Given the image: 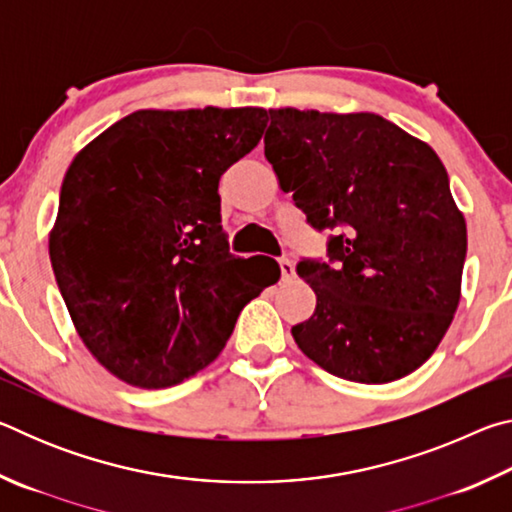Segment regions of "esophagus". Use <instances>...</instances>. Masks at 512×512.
Segmentation results:
<instances>
[{"mask_svg": "<svg viewBox=\"0 0 512 512\" xmlns=\"http://www.w3.org/2000/svg\"><path fill=\"white\" fill-rule=\"evenodd\" d=\"M280 271H282V280L289 282L296 277V266H293L291 259H280Z\"/></svg>", "mask_w": 512, "mask_h": 512, "instance_id": "obj_1", "label": "esophagus"}]
</instances>
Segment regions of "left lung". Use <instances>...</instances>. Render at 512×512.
Wrapping results in <instances>:
<instances>
[{"mask_svg": "<svg viewBox=\"0 0 512 512\" xmlns=\"http://www.w3.org/2000/svg\"><path fill=\"white\" fill-rule=\"evenodd\" d=\"M264 155L311 228L336 230L298 275L316 311L291 327L307 357L359 384L402 379L452 325L467 253L463 214L429 144L372 112L268 110Z\"/></svg>", "mask_w": 512, "mask_h": 512, "instance_id": "obj_1", "label": "left lung"}]
</instances>
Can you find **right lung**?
<instances>
[{
  "instance_id": "obj_1",
  "label": "right lung",
  "mask_w": 512,
  "mask_h": 512,
  "mask_svg": "<svg viewBox=\"0 0 512 512\" xmlns=\"http://www.w3.org/2000/svg\"><path fill=\"white\" fill-rule=\"evenodd\" d=\"M264 126V108L137 110L69 164L51 266L85 348L126 384L196 375L280 280L275 259L232 255L221 225L219 180Z\"/></svg>"
}]
</instances>
